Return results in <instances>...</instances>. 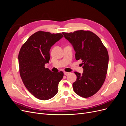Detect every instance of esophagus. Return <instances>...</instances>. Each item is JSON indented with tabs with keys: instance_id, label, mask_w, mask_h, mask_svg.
Returning a JSON list of instances; mask_svg holds the SVG:
<instances>
[{
	"instance_id": "esophagus-1",
	"label": "esophagus",
	"mask_w": 126,
	"mask_h": 126,
	"mask_svg": "<svg viewBox=\"0 0 126 126\" xmlns=\"http://www.w3.org/2000/svg\"><path fill=\"white\" fill-rule=\"evenodd\" d=\"M69 74V72H65V71L64 72V75H68Z\"/></svg>"
}]
</instances>
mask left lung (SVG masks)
Returning a JSON list of instances; mask_svg holds the SVG:
<instances>
[{
  "label": "left lung",
  "instance_id": "obj_1",
  "mask_svg": "<svg viewBox=\"0 0 126 126\" xmlns=\"http://www.w3.org/2000/svg\"><path fill=\"white\" fill-rule=\"evenodd\" d=\"M72 45L76 60H82V74L75 72L77 79L72 83L76 94L83 98L93 96L100 89L107 73L108 53L101 40L90 31L63 32Z\"/></svg>",
  "mask_w": 126,
  "mask_h": 126
}]
</instances>
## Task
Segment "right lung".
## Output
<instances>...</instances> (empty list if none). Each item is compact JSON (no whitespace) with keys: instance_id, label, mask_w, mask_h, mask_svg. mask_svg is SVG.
Segmentation results:
<instances>
[{"instance_id":"obj_1","label":"right lung","mask_w":126,"mask_h":126,"mask_svg":"<svg viewBox=\"0 0 126 126\" xmlns=\"http://www.w3.org/2000/svg\"><path fill=\"white\" fill-rule=\"evenodd\" d=\"M63 37L60 33L37 32L29 38L19 52L22 80L29 92L39 99L48 100L58 93V83L63 78V72H52L46 68L45 64L50 59L51 46Z\"/></svg>"}]
</instances>
